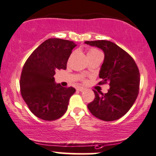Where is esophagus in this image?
I'll use <instances>...</instances> for the list:
<instances>
[{
    "mask_svg": "<svg viewBox=\"0 0 156 156\" xmlns=\"http://www.w3.org/2000/svg\"><path fill=\"white\" fill-rule=\"evenodd\" d=\"M77 90L80 91V92H83L85 90V88L80 86V87H77Z\"/></svg>",
    "mask_w": 156,
    "mask_h": 156,
    "instance_id": "obj_1",
    "label": "esophagus"
}]
</instances>
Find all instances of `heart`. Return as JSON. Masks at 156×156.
I'll list each match as a JSON object with an SVG mask.
<instances>
[{
    "label": "heart",
    "instance_id": "1",
    "mask_svg": "<svg viewBox=\"0 0 156 156\" xmlns=\"http://www.w3.org/2000/svg\"><path fill=\"white\" fill-rule=\"evenodd\" d=\"M87 55H88V57H89V58H92V57L96 56V55H102V54L101 53V51H99L98 50H97V49L90 48V49H89V51H88Z\"/></svg>",
    "mask_w": 156,
    "mask_h": 156
}]
</instances>
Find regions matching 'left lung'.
<instances>
[{
  "label": "left lung",
  "mask_w": 156,
  "mask_h": 156,
  "mask_svg": "<svg viewBox=\"0 0 156 156\" xmlns=\"http://www.w3.org/2000/svg\"><path fill=\"white\" fill-rule=\"evenodd\" d=\"M104 51L105 59L99 77V85L108 83L107 93L93 90L95 98L87 105L95 117L112 121L124 116L135 102L139 94L140 76L133 58L114 42L106 40L86 41Z\"/></svg>",
  "instance_id": "1"
}]
</instances>
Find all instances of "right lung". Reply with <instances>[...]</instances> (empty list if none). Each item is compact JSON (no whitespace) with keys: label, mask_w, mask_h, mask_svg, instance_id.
<instances>
[{"label":"right lung","mask_w":156,"mask_h":156,"mask_svg":"<svg viewBox=\"0 0 156 156\" xmlns=\"http://www.w3.org/2000/svg\"><path fill=\"white\" fill-rule=\"evenodd\" d=\"M75 42L48 38L26 60L20 76V92L33 115L44 121H55L67 110L73 87H63L55 83L58 70H66Z\"/></svg>","instance_id":"obj_1"}]
</instances>
